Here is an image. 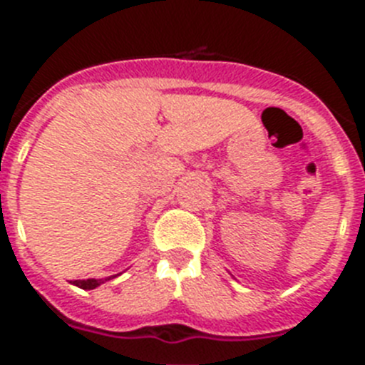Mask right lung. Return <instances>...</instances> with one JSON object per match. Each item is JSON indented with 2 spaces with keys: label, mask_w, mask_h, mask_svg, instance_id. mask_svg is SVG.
<instances>
[{
  "label": "right lung",
  "mask_w": 365,
  "mask_h": 365,
  "mask_svg": "<svg viewBox=\"0 0 365 365\" xmlns=\"http://www.w3.org/2000/svg\"><path fill=\"white\" fill-rule=\"evenodd\" d=\"M120 274H115V276H108V278H102V279H95V278L74 279V282H71V283H73V285H76V287H80V289H83V291H91V289H96V287H100L102 283L109 282V279H113V278H117V276H120Z\"/></svg>",
  "instance_id": "1"
}]
</instances>
